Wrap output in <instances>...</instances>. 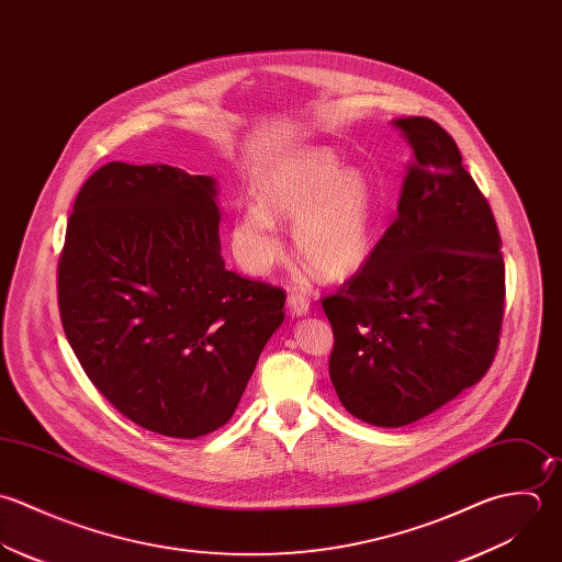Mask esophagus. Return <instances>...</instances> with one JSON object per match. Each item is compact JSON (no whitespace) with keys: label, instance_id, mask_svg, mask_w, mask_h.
Masks as SVG:
<instances>
[{"label":"esophagus","instance_id":"34e87169","mask_svg":"<svg viewBox=\"0 0 562 562\" xmlns=\"http://www.w3.org/2000/svg\"><path fill=\"white\" fill-rule=\"evenodd\" d=\"M288 310L292 312V316H305V314H310V299L301 292H290L288 294Z\"/></svg>","mask_w":562,"mask_h":562}]
</instances>
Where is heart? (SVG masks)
Instances as JSON below:
<instances>
[{
	"label": "heart",
	"instance_id": "1",
	"mask_svg": "<svg viewBox=\"0 0 562 562\" xmlns=\"http://www.w3.org/2000/svg\"><path fill=\"white\" fill-rule=\"evenodd\" d=\"M257 202L244 209L239 244L248 261L268 268L281 255L277 217H294L292 237L303 263L323 279H347L371 257L376 220L373 181L342 168L327 148H305L266 164Z\"/></svg>",
	"mask_w": 562,
	"mask_h": 562
}]
</instances>
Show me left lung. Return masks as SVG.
<instances>
[{"instance_id": "8db88e82", "label": "left lung", "mask_w": 562, "mask_h": 562, "mask_svg": "<svg viewBox=\"0 0 562 562\" xmlns=\"http://www.w3.org/2000/svg\"><path fill=\"white\" fill-rule=\"evenodd\" d=\"M394 126L416 157L396 215L369 261L321 299L338 398L376 427L409 425L475 385L506 305L499 228L456 142L429 117Z\"/></svg>"}]
</instances>
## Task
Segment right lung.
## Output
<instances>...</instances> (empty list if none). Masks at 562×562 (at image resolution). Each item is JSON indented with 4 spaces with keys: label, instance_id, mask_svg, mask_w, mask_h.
Masks as SVG:
<instances>
[{
    "label": "right lung",
    "instance_id": "add662e5",
    "mask_svg": "<svg viewBox=\"0 0 562 562\" xmlns=\"http://www.w3.org/2000/svg\"><path fill=\"white\" fill-rule=\"evenodd\" d=\"M215 181L113 161L80 188L58 259L65 336L128 420L198 438L235 412L285 292L224 268Z\"/></svg>",
    "mask_w": 562,
    "mask_h": 562
}]
</instances>
